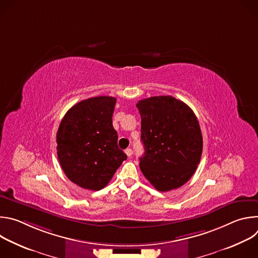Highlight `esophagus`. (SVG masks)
I'll list each match as a JSON object with an SVG mask.
<instances>
[{"label": "esophagus", "instance_id": "1", "mask_svg": "<svg viewBox=\"0 0 258 258\" xmlns=\"http://www.w3.org/2000/svg\"><path fill=\"white\" fill-rule=\"evenodd\" d=\"M125 154L128 156V157H131L132 155H133V150L131 149V148H127V149H125Z\"/></svg>", "mask_w": 258, "mask_h": 258}]
</instances>
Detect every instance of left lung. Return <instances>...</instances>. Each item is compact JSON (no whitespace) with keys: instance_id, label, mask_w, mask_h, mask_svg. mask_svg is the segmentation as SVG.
<instances>
[{"instance_id":"obj_1","label":"left lung","mask_w":258,"mask_h":258,"mask_svg":"<svg viewBox=\"0 0 258 258\" xmlns=\"http://www.w3.org/2000/svg\"><path fill=\"white\" fill-rule=\"evenodd\" d=\"M145 153L140 168L153 187L167 192L181 187L194 174L202 155L203 139L193 110L171 96H155L137 103Z\"/></svg>"}]
</instances>
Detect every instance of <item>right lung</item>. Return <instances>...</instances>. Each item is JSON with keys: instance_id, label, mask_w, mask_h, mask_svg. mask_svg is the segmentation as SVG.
<instances>
[{"instance_id": "obj_1", "label": "right lung", "mask_w": 258, "mask_h": 258, "mask_svg": "<svg viewBox=\"0 0 258 258\" xmlns=\"http://www.w3.org/2000/svg\"><path fill=\"white\" fill-rule=\"evenodd\" d=\"M116 98L99 96L72 106L56 137L57 155L66 176L93 191L103 189L127 156L117 146L112 125Z\"/></svg>"}]
</instances>
